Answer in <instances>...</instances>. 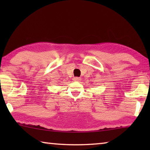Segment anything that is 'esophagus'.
<instances>
[{"label": "esophagus", "instance_id": "obj_1", "mask_svg": "<svg viewBox=\"0 0 150 150\" xmlns=\"http://www.w3.org/2000/svg\"><path fill=\"white\" fill-rule=\"evenodd\" d=\"M73 80L74 81H80L81 80V79L80 77H74L73 79Z\"/></svg>", "mask_w": 150, "mask_h": 150}]
</instances>
